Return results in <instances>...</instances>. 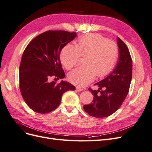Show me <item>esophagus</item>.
Returning <instances> with one entry per match:
<instances>
[{
  "mask_svg": "<svg viewBox=\"0 0 152 152\" xmlns=\"http://www.w3.org/2000/svg\"><path fill=\"white\" fill-rule=\"evenodd\" d=\"M76 90L78 91H82L84 90V89L82 88V87H76Z\"/></svg>",
  "mask_w": 152,
  "mask_h": 152,
  "instance_id": "esophagus-1",
  "label": "esophagus"
}]
</instances>
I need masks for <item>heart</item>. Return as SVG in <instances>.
<instances>
[{
    "label": "heart",
    "instance_id": "b5f03b06",
    "mask_svg": "<svg viewBox=\"0 0 152 152\" xmlns=\"http://www.w3.org/2000/svg\"><path fill=\"white\" fill-rule=\"evenodd\" d=\"M77 45L68 44L62 49L59 58L67 70L75 66L80 56L85 57L86 67L77 68L68 79L74 85L83 87L93 81L96 75L103 77L115 66L118 57L117 44L99 34H86L77 39Z\"/></svg>",
    "mask_w": 152,
    "mask_h": 152
}]
</instances>
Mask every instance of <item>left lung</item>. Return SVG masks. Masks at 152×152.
<instances>
[{"mask_svg":"<svg viewBox=\"0 0 152 152\" xmlns=\"http://www.w3.org/2000/svg\"><path fill=\"white\" fill-rule=\"evenodd\" d=\"M119 58L114 70L103 80L94 84L98 90L89 88L93 94L91 103L84 105V110L91 116L107 117L121 107L129 90L132 79V58L126 44L117 39Z\"/></svg>","mask_w":152,"mask_h":152,"instance_id":"8db88e82","label":"left lung"}]
</instances>
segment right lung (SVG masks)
Returning <instances> with one entry per match:
<instances>
[{
	"label": "right lung",
	"instance_id": "add662e5",
	"mask_svg": "<svg viewBox=\"0 0 152 152\" xmlns=\"http://www.w3.org/2000/svg\"><path fill=\"white\" fill-rule=\"evenodd\" d=\"M77 36L75 32L49 30L31 40L22 55L20 66V89L27 105L34 112L48 113L61 103L66 91L75 90L65 77L59 54L65 45ZM50 77L55 81L50 82Z\"/></svg>",
	"mask_w": 152,
	"mask_h": 152
}]
</instances>
